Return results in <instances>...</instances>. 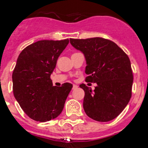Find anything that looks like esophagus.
<instances>
[{"mask_svg":"<svg viewBox=\"0 0 148 148\" xmlns=\"http://www.w3.org/2000/svg\"><path fill=\"white\" fill-rule=\"evenodd\" d=\"M77 85H73V87H72V89H76V88H77Z\"/></svg>","mask_w":148,"mask_h":148,"instance_id":"obj_1","label":"esophagus"}]
</instances>
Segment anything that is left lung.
<instances>
[{"instance_id": "left-lung-1", "label": "left lung", "mask_w": 148, "mask_h": 148, "mask_svg": "<svg viewBox=\"0 0 148 148\" xmlns=\"http://www.w3.org/2000/svg\"><path fill=\"white\" fill-rule=\"evenodd\" d=\"M71 45L84 53L86 81L95 83L94 91L85 84L83 109L97 121L113 120L124 110L132 96L133 75L128 56L115 42L95 37L71 38Z\"/></svg>"}]
</instances>
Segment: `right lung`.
<instances>
[{
    "instance_id": "right-lung-1",
    "label": "right lung",
    "mask_w": 148,
    "mask_h": 148,
    "mask_svg": "<svg viewBox=\"0 0 148 148\" xmlns=\"http://www.w3.org/2000/svg\"><path fill=\"white\" fill-rule=\"evenodd\" d=\"M69 40H41L28 45L18 57L12 89L23 111L33 120L45 122L60 115L72 84L53 86L51 75Z\"/></svg>"
}]
</instances>
